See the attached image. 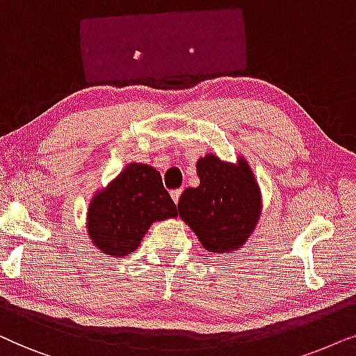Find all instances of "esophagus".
<instances>
[{"label":"esophagus","instance_id":"1","mask_svg":"<svg viewBox=\"0 0 356 356\" xmlns=\"http://www.w3.org/2000/svg\"><path fill=\"white\" fill-rule=\"evenodd\" d=\"M181 193H182V188H175V191H170V197H172L174 203L179 202V198H181Z\"/></svg>","mask_w":356,"mask_h":356}]
</instances>
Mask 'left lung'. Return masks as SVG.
Masks as SVG:
<instances>
[{
  "instance_id": "8db88e82",
  "label": "left lung",
  "mask_w": 356,
  "mask_h": 356,
  "mask_svg": "<svg viewBox=\"0 0 356 356\" xmlns=\"http://www.w3.org/2000/svg\"><path fill=\"white\" fill-rule=\"evenodd\" d=\"M200 186L179 198V216L191 226L207 252L239 249L254 233L262 211L260 188L244 158L226 163L215 154L197 161Z\"/></svg>"
}]
</instances>
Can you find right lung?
Listing matches in <instances>:
<instances>
[{"label": "right lung", "instance_id": "right-lung-1", "mask_svg": "<svg viewBox=\"0 0 356 356\" xmlns=\"http://www.w3.org/2000/svg\"><path fill=\"white\" fill-rule=\"evenodd\" d=\"M177 216V207L148 164L131 163L106 188L94 193L86 226L92 244L104 254L123 257L138 249L154 221Z\"/></svg>", "mask_w": 356, "mask_h": 356}]
</instances>
